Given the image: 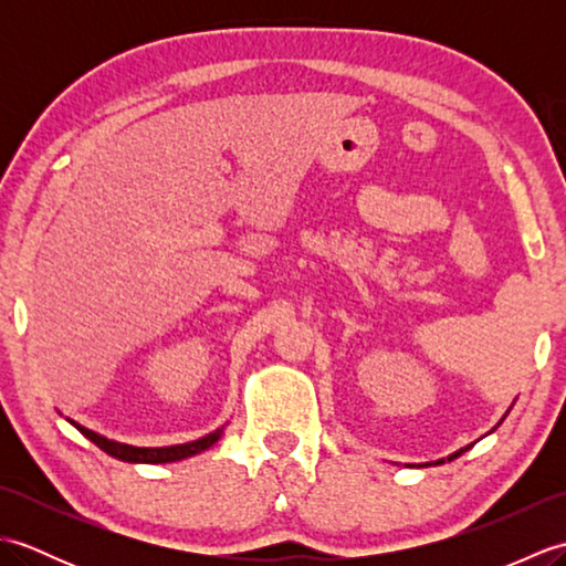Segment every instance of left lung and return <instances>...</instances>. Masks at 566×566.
Wrapping results in <instances>:
<instances>
[{"label":"left lung","mask_w":566,"mask_h":566,"mask_svg":"<svg viewBox=\"0 0 566 566\" xmlns=\"http://www.w3.org/2000/svg\"><path fill=\"white\" fill-rule=\"evenodd\" d=\"M469 448H472V444H467V448H462V450H457L454 454H450V457H448V460H454V457H460V454H462V452H467ZM440 462H444V460H440Z\"/></svg>","instance_id":"1"}]
</instances>
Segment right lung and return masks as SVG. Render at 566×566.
Instances as JSON below:
<instances>
[{"instance_id":"1","label":"right lung","mask_w":566,"mask_h":566,"mask_svg":"<svg viewBox=\"0 0 566 566\" xmlns=\"http://www.w3.org/2000/svg\"><path fill=\"white\" fill-rule=\"evenodd\" d=\"M72 426H75L84 438L92 440L97 444L99 450H104L106 454L116 457V460L122 462H143V464H165V462H179V460H187L191 454H199L203 450H209L213 442H219V438L223 436V428L209 432V436H203L199 440H191L185 444H170V448H134V444H126V442H116L99 436V432H94L90 428H84L75 420H70Z\"/></svg>"}]
</instances>
